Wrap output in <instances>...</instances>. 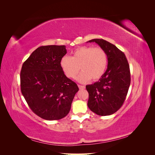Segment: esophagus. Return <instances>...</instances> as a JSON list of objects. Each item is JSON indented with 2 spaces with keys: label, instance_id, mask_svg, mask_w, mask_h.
<instances>
[{
  "label": "esophagus",
  "instance_id": "esophagus-1",
  "mask_svg": "<svg viewBox=\"0 0 155 155\" xmlns=\"http://www.w3.org/2000/svg\"><path fill=\"white\" fill-rule=\"evenodd\" d=\"M78 87L79 89H85V87L84 85H78Z\"/></svg>",
  "mask_w": 155,
  "mask_h": 155
}]
</instances>
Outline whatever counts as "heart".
Here are the masks:
<instances>
[{
    "label": "heart",
    "instance_id": "heart-1",
    "mask_svg": "<svg viewBox=\"0 0 155 155\" xmlns=\"http://www.w3.org/2000/svg\"><path fill=\"white\" fill-rule=\"evenodd\" d=\"M108 63L105 51L100 47L81 46L74 50L72 57L64 56L60 65L64 74L70 79L76 78L79 70H82L78 80L86 83L96 81L104 74Z\"/></svg>",
    "mask_w": 155,
    "mask_h": 155
}]
</instances>
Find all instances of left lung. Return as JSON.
Returning <instances> with one entry per match:
<instances>
[{"instance_id":"8db88e82","label":"left lung","mask_w":155,"mask_h":155,"mask_svg":"<svg viewBox=\"0 0 155 155\" xmlns=\"http://www.w3.org/2000/svg\"><path fill=\"white\" fill-rule=\"evenodd\" d=\"M107 55V70L99 81L86 86L88 92L87 105L100 116L115 113L124 104L130 84L129 64L125 55L114 45L101 39H94Z\"/></svg>"}]
</instances>
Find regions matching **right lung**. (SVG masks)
<instances>
[{
  "instance_id": "obj_1",
  "label": "right lung",
  "mask_w": 155,
  "mask_h": 155,
  "mask_svg": "<svg viewBox=\"0 0 155 155\" xmlns=\"http://www.w3.org/2000/svg\"><path fill=\"white\" fill-rule=\"evenodd\" d=\"M64 45L42 46L22 64L21 90L31 110L46 120H60L70 112L77 84L65 76L60 65Z\"/></svg>"
}]
</instances>
